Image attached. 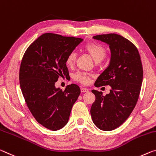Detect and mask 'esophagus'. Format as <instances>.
<instances>
[{"label": "esophagus", "instance_id": "1", "mask_svg": "<svg viewBox=\"0 0 156 156\" xmlns=\"http://www.w3.org/2000/svg\"><path fill=\"white\" fill-rule=\"evenodd\" d=\"M89 91V90L86 87L81 88V91H82V92H86V91Z\"/></svg>", "mask_w": 156, "mask_h": 156}]
</instances>
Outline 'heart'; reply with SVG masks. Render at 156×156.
<instances>
[{"label": "heart", "mask_w": 156, "mask_h": 156, "mask_svg": "<svg viewBox=\"0 0 156 156\" xmlns=\"http://www.w3.org/2000/svg\"><path fill=\"white\" fill-rule=\"evenodd\" d=\"M83 50L87 52L92 57L96 62L103 60L107 55V50L104 46L98 43L90 42L86 44L83 46ZM76 60V53L74 51H71L66 58V64L69 66H73ZM91 75L85 72H78L73 76V79L77 82L83 84H87L90 82Z\"/></svg>", "instance_id": "heart-1"}]
</instances>
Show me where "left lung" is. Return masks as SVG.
<instances>
[{"instance_id": "1", "label": "left lung", "mask_w": 156, "mask_h": 156, "mask_svg": "<svg viewBox=\"0 0 156 156\" xmlns=\"http://www.w3.org/2000/svg\"><path fill=\"white\" fill-rule=\"evenodd\" d=\"M110 45L109 65L98 76L95 87L110 85L108 94L91 90L95 101L90 110L91 119L99 129L106 131L120 126L129 117L139 98L143 80V68L137 47L119 34L94 36Z\"/></svg>"}]
</instances>
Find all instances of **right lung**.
Returning <instances> with one entry per match:
<instances>
[{
  "label": "right lung",
  "instance_id": "obj_1",
  "mask_svg": "<svg viewBox=\"0 0 156 156\" xmlns=\"http://www.w3.org/2000/svg\"><path fill=\"white\" fill-rule=\"evenodd\" d=\"M83 39L45 33L28 46L22 58L19 82L25 101L37 122L51 130L67 123L80 94L76 84L55 88L60 76L69 75L66 58Z\"/></svg>",
  "mask_w": 156,
  "mask_h": 156
}]
</instances>
